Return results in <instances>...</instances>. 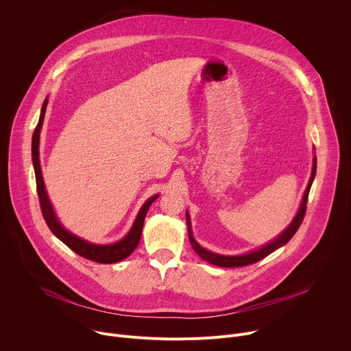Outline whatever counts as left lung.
Segmentation results:
<instances>
[{
  "instance_id": "1",
  "label": "left lung",
  "mask_w": 351,
  "mask_h": 351,
  "mask_svg": "<svg viewBox=\"0 0 351 351\" xmlns=\"http://www.w3.org/2000/svg\"><path fill=\"white\" fill-rule=\"evenodd\" d=\"M315 172H317V158H314V165H313V173H311V178H310V182H308V186L306 189V193H304V197H303V203H302V207H300L294 221L290 223V226L272 243L267 244L265 247L257 250V252H253V253H248V254H244V256H236V257H229V256H219V254H215V253H211L208 252V250L203 248L202 245H199L194 237H193V233H191V225H190V217H189V213H186V221H187V232H189V240H190V244L191 247L194 248V252L202 257L204 261L213 264V265H217V267H223V268H236V267H245V265H252V264H256L258 263L260 260L265 258L267 256H269L271 253H274L275 250H278L279 247L285 245L294 234L295 232L298 230L300 225H302L303 219H304V215H306V211H307V202H308V194H310V189H311V184H313V180L315 178Z\"/></svg>"
}]
</instances>
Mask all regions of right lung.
<instances>
[{
  "mask_svg": "<svg viewBox=\"0 0 351 351\" xmlns=\"http://www.w3.org/2000/svg\"><path fill=\"white\" fill-rule=\"evenodd\" d=\"M45 107H47V98L45 101L43 103L41 107V114H40V119L38 123L33 132V138H32V160H33V167H34V173H36V184H37V194H38V202H40V208L44 217V221L47 223V226L51 230L62 243H65L71 250L83 257L87 258L90 261L98 263V264H114L118 261L125 260L126 257H129L134 248L137 247L140 237H141V230H143V223H144V218L145 214L152 206L156 198L158 195H154L145 202V204L141 207L130 232L118 243L114 244H108V245H98V244H91L87 243L76 236H73L72 233L66 232L58 222L53 206L49 203V199L47 197L45 193V187L43 183V176H41V168H40V160H38V141H40V130H41V125H43V119H44V112H45Z\"/></svg>",
  "mask_w": 351,
  "mask_h": 351,
  "instance_id": "right-lung-1",
  "label": "right lung"
}]
</instances>
